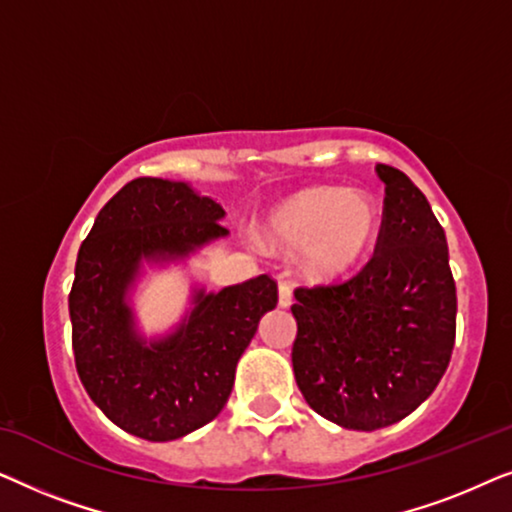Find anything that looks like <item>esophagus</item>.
<instances>
[{
  "label": "esophagus",
  "mask_w": 512,
  "mask_h": 512,
  "mask_svg": "<svg viewBox=\"0 0 512 512\" xmlns=\"http://www.w3.org/2000/svg\"><path fill=\"white\" fill-rule=\"evenodd\" d=\"M291 303H293L291 286L289 284H279V307H289Z\"/></svg>",
  "instance_id": "34e87169"
}]
</instances>
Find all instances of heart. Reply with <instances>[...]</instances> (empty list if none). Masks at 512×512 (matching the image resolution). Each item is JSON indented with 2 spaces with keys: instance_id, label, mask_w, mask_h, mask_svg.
<instances>
[{
  "instance_id": "1",
  "label": "heart",
  "mask_w": 512,
  "mask_h": 512,
  "mask_svg": "<svg viewBox=\"0 0 512 512\" xmlns=\"http://www.w3.org/2000/svg\"><path fill=\"white\" fill-rule=\"evenodd\" d=\"M263 233L270 247L284 254L300 251V268L314 282H335L373 254L380 212L363 191L312 186L279 202Z\"/></svg>"
}]
</instances>
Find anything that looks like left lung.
I'll list each match as a JSON object with an SVG mask.
<instances>
[{
  "label": "left lung",
  "mask_w": 512,
  "mask_h": 512,
  "mask_svg": "<svg viewBox=\"0 0 512 512\" xmlns=\"http://www.w3.org/2000/svg\"><path fill=\"white\" fill-rule=\"evenodd\" d=\"M384 219L377 254L340 286L298 289L293 373L328 422L375 431L401 422L438 387L457 333L445 230L401 170L377 165Z\"/></svg>",
  "instance_id": "left-lung-1"
}]
</instances>
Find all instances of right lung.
<instances>
[{
  "label": "right lung",
  "instance_id": "add662e5",
  "mask_svg": "<svg viewBox=\"0 0 512 512\" xmlns=\"http://www.w3.org/2000/svg\"><path fill=\"white\" fill-rule=\"evenodd\" d=\"M223 219L226 209L188 181L139 177L100 209L81 244L69 293L76 373L97 408L132 436L167 443L212 422L258 321L275 310L268 275L221 291L188 277L179 321L144 331L139 284L149 270L188 268L191 256L228 237Z\"/></svg>",
  "mask_w": 512,
  "mask_h": 512
}]
</instances>
